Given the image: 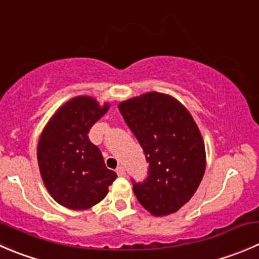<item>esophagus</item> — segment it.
Returning a JSON list of instances; mask_svg holds the SVG:
<instances>
[{
  "label": "esophagus",
  "instance_id": "1",
  "mask_svg": "<svg viewBox=\"0 0 259 259\" xmlns=\"http://www.w3.org/2000/svg\"><path fill=\"white\" fill-rule=\"evenodd\" d=\"M116 173H117V176H120V177H125V176H126V172H125V168L121 167V165L116 168Z\"/></svg>",
  "mask_w": 259,
  "mask_h": 259
}]
</instances>
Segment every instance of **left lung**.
<instances>
[{
  "label": "left lung",
  "instance_id": "1",
  "mask_svg": "<svg viewBox=\"0 0 259 259\" xmlns=\"http://www.w3.org/2000/svg\"><path fill=\"white\" fill-rule=\"evenodd\" d=\"M119 110L149 163L147 180L133 181L138 201L154 217L178 211L196 192L206 168L196 122L180 101L160 92L120 102Z\"/></svg>",
  "mask_w": 259,
  "mask_h": 259
}]
</instances>
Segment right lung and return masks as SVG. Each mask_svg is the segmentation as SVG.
Returning <instances> with one entry per match:
<instances>
[{
  "instance_id": "add662e5",
  "label": "right lung",
  "mask_w": 259,
  "mask_h": 259,
  "mask_svg": "<svg viewBox=\"0 0 259 259\" xmlns=\"http://www.w3.org/2000/svg\"><path fill=\"white\" fill-rule=\"evenodd\" d=\"M110 105L90 96H77L57 110L40 135L37 163L50 196L71 210L99 204L117 175L105 165L104 157L89 138L90 129Z\"/></svg>"
}]
</instances>
